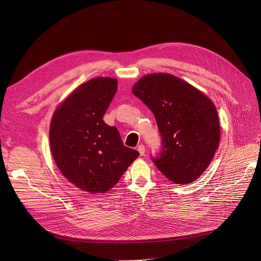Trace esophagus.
Instances as JSON below:
<instances>
[{
  "mask_svg": "<svg viewBox=\"0 0 261 261\" xmlns=\"http://www.w3.org/2000/svg\"><path fill=\"white\" fill-rule=\"evenodd\" d=\"M145 150H146V148H145V146H144L143 144L139 145V147H138V151L140 152V154H141V155H144V154H145Z\"/></svg>",
  "mask_w": 261,
  "mask_h": 261,
  "instance_id": "1",
  "label": "esophagus"
}]
</instances>
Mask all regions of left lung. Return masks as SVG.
Listing matches in <instances>:
<instances>
[{
  "label": "left lung",
  "instance_id": "obj_1",
  "mask_svg": "<svg viewBox=\"0 0 261 261\" xmlns=\"http://www.w3.org/2000/svg\"><path fill=\"white\" fill-rule=\"evenodd\" d=\"M132 93L153 113L161 151L152 162L175 184L197 180L207 168L220 142L217 109L202 92L170 74L141 78Z\"/></svg>",
  "mask_w": 261,
  "mask_h": 261
}]
</instances>
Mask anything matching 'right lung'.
<instances>
[{
    "label": "right lung",
    "mask_w": 261,
    "mask_h": 261,
    "mask_svg": "<svg viewBox=\"0 0 261 261\" xmlns=\"http://www.w3.org/2000/svg\"><path fill=\"white\" fill-rule=\"evenodd\" d=\"M116 90L114 78L91 79L58 107L50 122L55 163L68 181L92 194L111 189L140 155L102 119Z\"/></svg>",
    "instance_id": "right-lung-1"
}]
</instances>
